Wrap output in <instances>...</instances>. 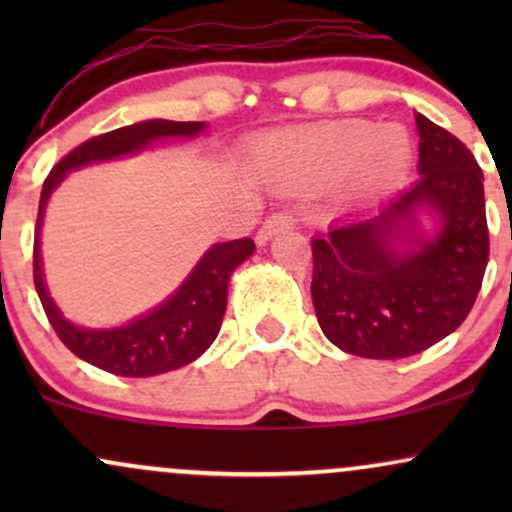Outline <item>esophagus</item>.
Returning <instances> with one entry per match:
<instances>
[{
  "label": "esophagus",
  "instance_id": "esophagus-1",
  "mask_svg": "<svg viewBox=\"0 0 512 512\" xmlns=\"http://www.w3.org/2000/svg\"><path fill=\"white\" fill-rule=\"evenodd\" d=\"M286 228H293V216L286 214V211H276V214L269 216L267 221L262 223V228L257 231V245H264L267 240H272V236H276L279 231H286Z\"/></svg>",
  "mask_w": 512,
  "mask_h": 512
}]
</instances>
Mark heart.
Here are the masks:
<instances>
[{"mask_svg":"<svg viewBox=\"0 0 512 512\" xmlns=\"http://www.w3.org/2000/svg\"><path fill=\"white\" fill-rule=\"evenodd\" d=\"M264 158L286 180L317 182L344 175L351 190L368 192L407 168L411 142L397 125L375 129L370 122L351 120L276 139Z\"/></svg>","mask_w":512,"mask_h":512,"instance_id":"obj_1","label":"heart"}]
</instances>
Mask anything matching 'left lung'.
Here are the masks:
<instances>
[{
	"label": "left lung",
	"mask_w": 512,
	"mask_h": 512,
	"mask_svg": "<svg viewBox=\"0 0 512 512\" xmlns=\"http://www.w3.org/2000/svg\"><path fill=\"white\" fill-rule=\"evenodd\" d=\"M421 178L375 216L334 223L313 240V305L334 346L366 358H407L462 325L486 262L484 173L455 134L416 113ZM439 216L428 237L415 216Z\"/></svg>",
	"instance_id": "8db88e82"
}]
</instances>
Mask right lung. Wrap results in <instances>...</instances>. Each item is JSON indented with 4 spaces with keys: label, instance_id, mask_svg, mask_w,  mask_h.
<instances>
[{
    "label": "right lung",
    "instance_id": "obj_1",
    "mask_svg": "<svg viewBox=\"0 0 512 512\" xmlns=\"http://www.w3.org/2000/svg\"><path fill=\"white\" fill-rule=\"evenodd\" d=\"M204 127H207L204 122L146 120L98 134V137L88 139L74 151H69L43 182L33 243L35 291H38L45 315H48L52 330L57 332L62 344L91 366L108 370L113 375H122V378H149V375H161L187 366L202 356L221 330L223 313H226L228 279H231L233 269L252 255L255 243L250 238H240L211 245L207 255L192 269V274L182 281L180 289L151 313L127 322L125 327L86 330V327H76L69 320H64L60 308L52 303L43 279L40 226H43V214L52 190L67 178L69 170L137 154L156 139L197 137Z\"/></svg>",
    "mask_w": 512,
    "mask_h": 512
}]
</instances>
